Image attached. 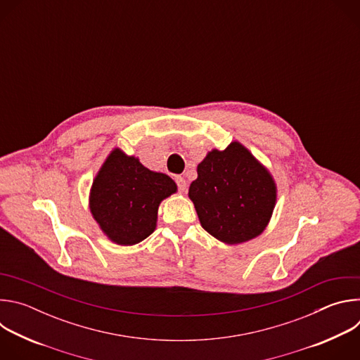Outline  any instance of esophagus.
<instances>
[{
  "mask_svg": "<svg viewBox=\"0 0 360 360\" xmlns=\"http://www.w3.org/2000/svg\"><path fill=\"white\" fill-rule=\"evenodd\" d=\"M176 185H178V189L181 191V192H186V189H188V182L185 181V178H182V176H176Z\"/></svg>",
  "mask_w": 360,
  "mask_h": 360,
  "instance_id": "obj_1",
  "label": "esophagus"
}]
</instances>
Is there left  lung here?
<instances>
[{
	"mask_svg": "<svg viewBox=\"0 0 360 360\" xmlns=\"http://www.w3.org/2000/svg\"><path fill=\"white\" fill-rule=\"evenodd\" d=\"M188 196L200 226L226 245L259 236L268 226L278 198L269 169L238 141L214 148L198 164Z\"/></svg>",
	"mask_w": 360,
	"mask_h": 360,
	"instance_id": "obj_1",
	"label": "left lung"
}]
</instances>
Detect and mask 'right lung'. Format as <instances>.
<instances>
[{
    "instance_id": "right-lung-1",
    "label": "right lung",
    "mask_w": 360,
    "mask_h": 360,
    "mask_svg": "<svg viewBox=\"0 0 360 360\" xmlns=\"http://www.w3.org/2000/svg\"><path fill=\"white\" fill-rule=\"evenodd\" d=\"M176 191L167 174L145 168L117 146L92 181L89 211L111 242L131 246L155 231L161 202Z\"/></svg>"
}]
</instances>
